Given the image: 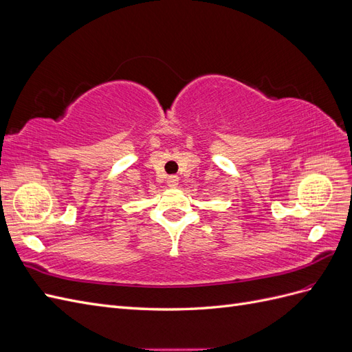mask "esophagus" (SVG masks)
<instances>
[{"instance_id": "esophagus-1", "label": "esophagus", "mask_w": 352, "mask_h": 352, "mask_svg": "<svg viewBox=\"0 0 352 352\" xmlns=\"http://www.w3.org/2000/svg\"><path fill=\"white\" fill-rule=\"evenodd\" d=\"M167 185H168V188H177V185H179V177H177V176H170V177L167 179Z\"/></svg>"}]
</instances>
